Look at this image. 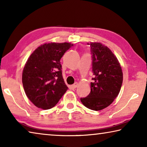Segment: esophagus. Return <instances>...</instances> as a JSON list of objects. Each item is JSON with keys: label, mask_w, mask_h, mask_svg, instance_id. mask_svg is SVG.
<instances>
[{"label": "esophagus", "mask_w": 147, "mask_h": 147, "mask_svg": "<svg viewBox=\"0 0 147 147\" xmlns=\"http://www.w3.org/2000/svg\"><path fill=\"white\" fill-rule=\"evenodd\" d=\"M77 86H78V83L75 82L74 84H73V85L71 86V88H73V89H75Z\"/></svg>", "instance_id": "obj_1"}]
</instances>
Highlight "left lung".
Instances as JSON below:
<instances>
[{
  "label": "left lung",
  "mask_w": 147,
  "mask_h": 147,
  "mask_svg": "<svg viewBox=\"0 0 147 147\" xmlns=\"http://www.w3.org/2000/svg\"><path fill=\"white\" fill-rule=\"evenodd\" d=\"M92 54L94 78L91 92L80 100L86 108L98 111L110 105L120 92L123 75L117 57L108 47L100 43H88Z\"/></svg>",
  "instance_id": "left-lung-1"
}]
</instances>
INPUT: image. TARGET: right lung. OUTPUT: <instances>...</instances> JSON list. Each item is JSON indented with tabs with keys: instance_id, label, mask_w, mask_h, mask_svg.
<instances>
[{
	"instance_id": "right-lung-1",
	"label": "right lung",
	"mask_w": 147,
	"mask_h": 147,
	"mask_svg": "<svg viewBox=\"0 0 147 147\" xmlns=\"http://www.w3.org/2000/svg\"><path fill=\"white\" fill-rule=\"evenodd\" d=\"M72 46L73 44L66 42L41 45L27 60L22 82L27 97L38 108H53L67 90L60 59Z\"/></svg>"
}]
</instances>
